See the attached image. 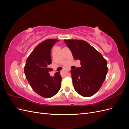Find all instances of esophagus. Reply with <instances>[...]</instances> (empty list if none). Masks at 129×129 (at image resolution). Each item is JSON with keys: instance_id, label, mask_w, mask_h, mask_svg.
<instances>
[{"instance_id": "34e87169", "label": "esophagus", "mask_w": 129, "mask_h": 129, "mask_svg": "<svg viewBox=\"0 0 129 129\" xmlns=\"http://www.w3.org/2000/svg\"><path fill=\"white\" fill-rule=\"evenodd\" d=\"M67 70L68 71H69L70 70H71V69H69V68H67Z\"/></svg>"}]
</instances>
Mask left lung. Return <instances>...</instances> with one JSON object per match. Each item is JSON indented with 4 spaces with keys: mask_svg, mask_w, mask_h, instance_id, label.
<instances>
[{
    "mask_svg": "<svg viewBox=\"0 0 129 129\" xmlns=\"http://www.w3.org/2000/svg\"><path fill=\"white\" fill-rule=\"evenodd\" d=\"M64 41L74 59L81 61L80 68L71 71L74 89L82 96H92L99 90L106 77L107 60L86 41L74 39Z\"/></svg>",
    "mask_w": 129,
    "mask_h": 129,
    "instance_id": "1",
    "label": "left lung"
}]
</instances>
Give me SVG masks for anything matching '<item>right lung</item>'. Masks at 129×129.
<instances>
[{
  "label": "right lung",
  "instance_id": "add662e5",
  "mask_svg": "<svg viewBox=\"0 0 129 129\" xmlns=\"http://www.w3.org/2000/svg\"><path fill=\"white\" fill-rule=\"evenodd\" d=\"M58 41L49 39L39 44L27 58L24 67L30 87L38 95L47 99L56 95L61 88L60 72L55 73L52 77L48 71V65L52 63L50 50Z\"/></svg>",
  "mask_w": 129,
  "mask_h": 129
}]
</instances>
